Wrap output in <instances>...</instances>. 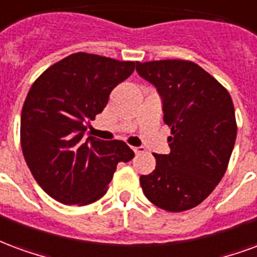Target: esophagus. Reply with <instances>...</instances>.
<instances>
[{
    "mask_svg": "<svg viewBox=\"0 0 257 257\" xmlns=\"http://www.w3.org/2000/svg\"><path fill=\"white\" fill-rule=\"evenodd\" d=\"M131 149L136 152V153H142V152L145 151V148L144 147H131Z\"/></svg>",
    "mask_w": 257,
    "mask_h": 257,
    "instance_id": "obj_1",
    "label": "esophagus"
}]
</instances>
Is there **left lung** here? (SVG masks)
Masks as SVG:
<instances>
[{
    "mask_svg": "<svg viewBox=\"0 0 257 257\" xmlns=\"http://www.w3.org/2000/svg\"><path fill=\"white\" fill-rule=\"evenodd\" d=\"M138 75L162 98L163 120L171 127L168 155L141 175L142 190L156 207L182 212L204 201L223 178L237 123L231 97L200 65L185 60L137 63Z\"/></svg>",
    "mask_w": 257,
    "mask_h": 257,
    "instance_id": "left-lung-1",
    "label": "left lung"
}]
</instances>
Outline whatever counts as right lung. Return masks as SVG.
Here are the masks:
<instances>
[{
	"mask_svg": "<svg viewBox=\"0 0 257 257\" xmlns=\"http://www.w3.org/2000/svg\"><path fill=\"white\" fill-rule=\"evenodd\" d=\"M134 61L75 53L34 82L24 101L20 141L30 171L50 197L67 205L94 203L106 192L119 162L134 152L123 141L85 137Z\"/></svg>",
	"mask_w": 257,
	"mask_h": 257,
	"instance_id": "right-lung-1",
	"label": "right lung"
}]
</instances>
